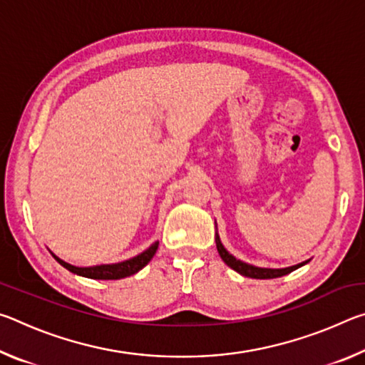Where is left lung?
<instances>
[{"label":"left lung","mask_w":365,"mask_h":365,"mask_svg":"<svg viewBox=\"0 0 365 365\" xmlns=\"http://www.w3.org/2000/svg\"><path fill=\"white\" fill-rule=\"evenodd\" d=\"M215 246H217V251H219V255L222 257V261H224L228 265V267L233 269L235 272H238V274L245 275V277H250V279H277V277L287 275V274H289V272L299 269V267H302V265L311 261V259H309V261H304V262L296 264V265H292V267H285V269L256 267V265H251L248 262L240 261V259H237L233 255H230V252H228L224 248V245H222L217 232H215Z\"/></svg>","instance_id":"obj_1"}]
</instances>
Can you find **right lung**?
<instances>
[{
	"mask_svg": "<svg viewBox=\"0 0 365 365\" xmlns=\"http://www.w3.org/2000/svg\"><path fill=\"white\" fill-rule=\"evenodd\" d=\"M158 242L153 243L150 248L145 250L143 252H140L135 257L127 259V261L122 262H115V264H100V265H90V267H77V265H72L69 262L59 259L54 252H51L53 257L56 261L66 267L72 274H77L80 277H86V279H93V280H119V279H125V277H130L133 274H137L138 270H141L145 265L151 261L153 256L156 255L158 250Z\"/></svg>",
	"mask_w": 365,
	"mask_h": 365,
	"instance_id": "right-lung-1",
	"label": "right lung"
}]
</instances>
